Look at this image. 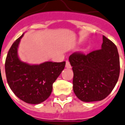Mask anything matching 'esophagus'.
<instances>
[{
  "label": "esophagus",
  "mask_w": 125,
  "mask_h": 125,
  "mask_svg": "<svg viewBox=\"0 0 125 125\" xmlns=\"http://www.w3.org/2000/svg\"><path fill=\"white\" fill-rule=\"evenodd\" d=\"M66 68H71V65H70V64L68 61H66Z\"/></svg>",
  "instance_id": "esophagus-1"
}]
</instances>
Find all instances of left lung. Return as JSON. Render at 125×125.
Masks as SVG:
<instances>
[{
  "label": "left lung",
  "mask_w": 125,
  "mask_h": 125,
  "mask_svg": "<svg viewBox=\"0 0 125 125\" xmlns=\"http://www.w3.org/2000/svg\"><path fill=\"white\" fill-rule=\"evenodd\" d=\"M69 61L73 72V92L83 102L104 99L117 82L120 72L117 48L104 36L101 49L87 55L73 53Z\"/></svg>",
  "instance_id": "8db88e82"
}]
</instances>
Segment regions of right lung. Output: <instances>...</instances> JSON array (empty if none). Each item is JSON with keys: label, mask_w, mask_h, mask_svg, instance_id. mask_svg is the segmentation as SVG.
<instances>
[{"label": "right lung", "mask_w": 125, "mask_h": 125, "mask_svg": "<svg viewBox=\"0 0 125 125\" xmlns=\"http://www.w3.org/2000/svg\"><path fill=\"white\" fill-rule=\"evenodd\" d=\"M23 34L13 42L8 53L6 76L8 85L19 99L28 104H38L49 98L53 83L64 68L66 62L30 64L21 61L17 51Z\"/></svg>", "instance_id": "right-lung-1"}]
</instances>
